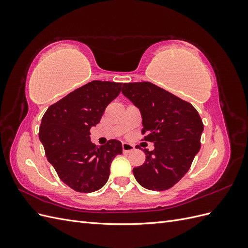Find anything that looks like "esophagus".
<instances>
[{
  "mask_svg": "<svg viewBox=\"0 0 248 248\" xmlns=\"http://www.w3.org/2000/svg\"><path fill=\"white\" fill-rule=\"evenodd\" d=\"M122 149L124 153H129L134 150V146L131 144H128V142H123L122 144Z\"/></svg>",
  "mask_w": 248,
  "mask_h": 248,
  "instance_id": "1",
  "label": "esophagus"
}]
</instances>
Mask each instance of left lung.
I'll return each mask as SVG.
<instances>
[{
    "label": "left lung",
    "mask_w": 248,
    "mask_h": 248,
    "mask_svg": "<svg viewBox=\"0 0 248 248\" xmlns=\"http://www.w3.org/2000/svg\"><path fill=\"white\" fill-rule=\"evenodd\" d=\"M122 93L140 110L146 160L133 169L137 181L147 189L163 191L178 183L190 169L201 149L204 124L192 104L149 81L124 84Z\"/></svg>",
    "instance_id": "8db88e82"
}]
</instances>
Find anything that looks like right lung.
Instances as JSON below:
<instances>
[{
  "mask_svg": "<svg viewBox=\"0 0 248 248\" xmlns=\"http://www.w3.org/2000/svg\"><path fill=\"white\" fill-rule=\"evenodd\" d=\"M122 82L93 80L58 102L42 117L39 139L59 178L78 192L100 189L108 182L110 163L122 154V144L109 140L96 146L90 129L100 122L104 109L121 92Z\"/></svg>",
  "mask_w": 248,
  "mask_h": 248,
  "instance_id": "obj_1",
  "label": "right lung"
}]
</instances>
